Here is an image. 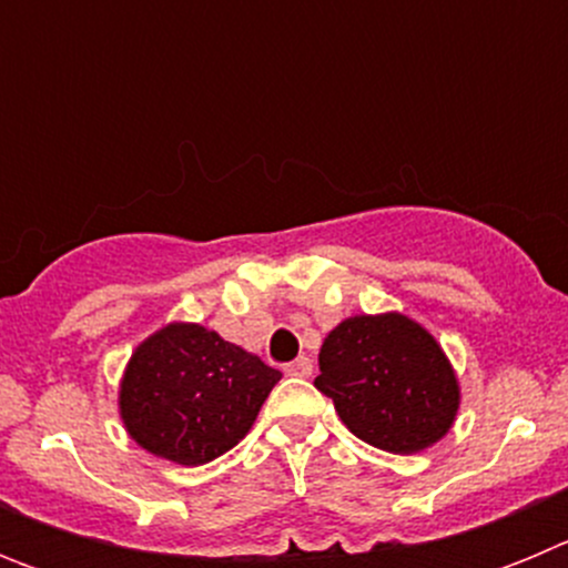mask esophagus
Returning <instances> with one entry per match:
<instances>
[{
	"label": "esophagus",
	"instance_id": "1",
	"mask_svg": "<svg viewBox=\"0 0 568 568\" xmlns=\"http://www.w3.org/2000/svg\"><path fill=\"white\" fill-rule=\"evenodd\" d=\"M284 373L293 375V378H310V375H313V361H310L307 355H301V358L290 361V364L284 366Z\"/></svg>",
	"mask_w": 568,
	"mask_h": 568
}]
</instances>
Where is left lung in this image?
I'll use <instances>...</instances> for the list:
<instances>
[{"label": "left lung", "mask_w": 568, "mask_h": 568, "mask_svg": "<svg viewBox=\"0 0 568 568\" xmlns=\"http://www.w3.org/2000/svg\"><path fill=\"white\" fill-rule=\"evenodd\" d=\"M315 386L353 435L384 453H420L453 426L458 381L435 338L406 315L341 321L318 353Z\"/></svg>", "instance_id": "left-lung-1"}]
</instances>
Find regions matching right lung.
Returning a JSON list of instances; mask_svg holds the SVG:
<instances>
[{"instance_id":"obj_1","label":"right lung","mask_w":568,"mask_h":568,"mask_svg":"<svg viewBox=\"0 0 568 568\" xmlns=\"http://www.w3.org/2000/svg\"><path fill=\"white\" fill-rule=\"evenodd\" d=\"M281 373L199 324H170L133 353L119 393L130 438L199 466L250 433Z\"/></svg>"}]
</instances>
